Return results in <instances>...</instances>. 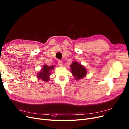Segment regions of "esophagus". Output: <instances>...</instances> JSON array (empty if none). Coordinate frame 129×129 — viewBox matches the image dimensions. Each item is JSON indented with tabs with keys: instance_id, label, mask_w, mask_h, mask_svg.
I'll list each match as a JSON object with an SVG mask.
<instances>
[{
	"instance_id": "34e87169",
	"label": "esophagus",
	"mask_w": 129,
	"mask_h": 129,
	"mask_svg": "<svg viewBox=\"0 0 129 129\" xmlns=\"http://www.w3.org/2000/svg\"><path fill=\"white\" fill-rule=\"evenodd\" d=\"M58 65H59V66H60V67H62V66H63V63L62 62V61L61 60H58Z\"/></svg>"
}]
</instances>
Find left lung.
<instances>
[{
  "mask_svg": "<svg viewBox=\"0 0 129 129\" xmlns=\"http://www.w3.org/2000/svg\"><path fill=\"white\" fill-rule=\"evenodd\" d=\"M71 71L76 80H80L87 75V70L84 66L79 64L77 61H73L70 65Z\"/></svg>",
  "mask_w": 129,
  "mask_h": 129,
  "instance_id": "obj_1",
  "label": "left lung"
}]
</instances>
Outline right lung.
<instances>
[{
  "mask_svg": "<svg viewBox=\"0 0 129 129\" xmlns=\"http://www.w3.org/2000/svg\"><path fill=\"white\" fill-rule=\"evenodd\" d=\"M55 66L54 65L52 66H47L44 65L43 66V68L41 69V71L38 73L37 78L39 79H41V80L44 81L45 82L48 81L50 78L49 76L51 70L54 69Z\"/></svg>",
  "mask_w": 129,
  "mask_h": 129,
  "instance_id": "add662e5",
  "label": "right lung"
}]
</instances>
